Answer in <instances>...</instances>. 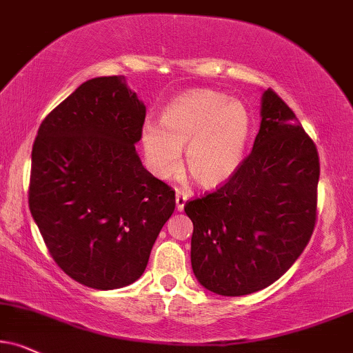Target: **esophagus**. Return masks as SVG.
I'll use <instances>...</instances> for the list:
<instances>
[{"instance_id":"34e87169","label":"esophagus","mask_w":353,"mask_h":353,"mask_svg":"<svg viewBox=\"0 0 353 353\" xmlns=\"http://www.w3.org/2000/svg\"><path fill=\"white\" fill-rule=\"evenodd\" d=\"M186 199H188V194L183 193V191H176V198H175L176 211H183L185 210Z\"/></svg>"}]
</instances>
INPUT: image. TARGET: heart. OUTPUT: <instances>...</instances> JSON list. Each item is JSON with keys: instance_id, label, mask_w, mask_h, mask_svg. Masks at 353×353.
<instances>
[{"instance_id": "1", "label": "heart", "mask_w": 353, "mask_h": 353, "mask_svg": "<svg viewBox=\"0 0 353 353\" xmlns=\"http://www.w3.org/2000/svg\"><path fill=\"white\" fill-rule=\"evenodd\" d=\"M250 112L242 103L212 90H190L163 108L160 125L145 123L142 152L150 172L168 180L186 170L203 188L228 183L245 159L250 141Z\"/></svg>"}]
</instances>
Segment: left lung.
I'll return each instance as SVG.
<instances>
[{"mask_svg":"<svg viewBox=\"0 0 353 353\" xmlns=\"http://www.w3.org/2000/svg\"><path fill=\"white\" fill-rule=\"evenodd\" d=\"M260 117L254 147L236 175L185 206L193 221V273L221 296H243L275 283L314 230V142L275 91H263Z\"/></svg>","mask_w":353,"mask_h":353,"instance_id":"8db88e82","label":"left lung"}]
</instances>
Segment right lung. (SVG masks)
<instances>
[{
	"mask_svg": "<svg viewBox=\"0 0 353 353\" xmlns=\"http://www.w3.org/2000/svg\"><path fill=\"white\" fill-rule=\"evenodd\" d=\"M145 104L124 77L85 81L37 130L29 210L55 263L94 290L141 278L175 191L136 152Z\"/></svg>",
	"mask_w": 353,
	"mask_h": 353,
	"instance_id": "1",
	"label": "right lung"
}]
</instances>
